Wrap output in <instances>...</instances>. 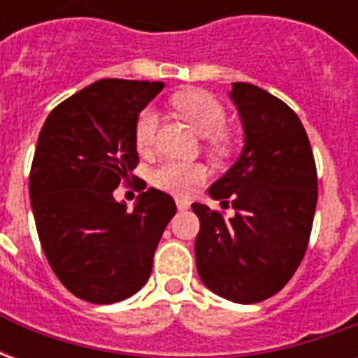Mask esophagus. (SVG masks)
<instances>
[{"instance_id":"1","label":"esophagus","mask_w":358,"mask_h":358,"mask_svg":"<svg viewBox=\"0 0 358 358\" xmlns=\"http://www.w3.org/2000/svg\"><path fill=\"white\" fill-rule=\"evenodd\" d=\"M176 207H178V210H187L189 209V201L187 199H176Z\"/></svg>"}]
</instances>
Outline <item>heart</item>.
<instances>
[{
    "instance_id": "heart-1",
    "label": "heart",
    "mask_w": 358,
    "mask_h": 358,
    "mask_svg": "<svg viewBox=\"0 0 358 358\" xmlns=\"http://www.w3.org/2000/svg\"><path fill=\"white\" fill-rule=\"evenodd\" d=\"M172 105L201 138H209L213 148H224L222 128L226 122V113L213 95L203 92H182L172 97ZM157 128H159V113L153 107L141 110L136 122V145L140 149L151 148L155 141ZM205 176L207 171L201 164L164 161L153 171L151 182L169 194L187 195L197 184H201Z\"/></svg>"
}]
</instances>
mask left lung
<instances>
[{
	"label": "left lung",
	"instance_id": "left-lung-1",
	"mask_svg": "<svg viewBox=\"0 0 358 358\" xmlns=\"http://www.w3.org/2000/svg\"><path fill=\"white\" fill-rule=\"evenodd\" d=\"M228 95L243 148L207 192L220 205L230 197L236 215L192 205L201 222L195 264L210 292L251 305L280 292L303 261L318 182L307 132L284 101L245 82H234Z\"/></svg>",
	"mask_w": 358,
	"mask_h": 358
}]
</instances>
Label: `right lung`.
<instances>
[{
  "label": "right lung",
  "instance_id": "obj_1",
  "mask_svg": "<svg viewBox=\"0 0 358 358\" xmlns=\"http://www.w3.org/2000/svg\"><path fill=\"white\" fill-rule=\"evenodd\" d=\"M161 82L105 78L57 105L38 136L30 201L48 263L76 297L109 305L145 285L171 195L149 187L132 210L113 192L138 164L136 122Z\"/></svg>",
  "mask_w": 358,
  "mask_h": 358
}]
</instances>
